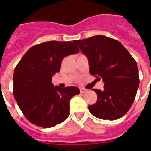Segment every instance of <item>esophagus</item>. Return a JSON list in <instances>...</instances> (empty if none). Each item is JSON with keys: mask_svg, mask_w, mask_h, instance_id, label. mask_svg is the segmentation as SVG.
I'll use <instances>...</instances> for the list:
<instances>
[{"mask_svg": "<svg viewBox=\"0 0 151 151\" xmlns=\"http://www.w3.org/2000/svg\"><path fill=\"white\" fill-rule=\"evenodd\" d=\"M87 89L84 88H80V92L82 93V94H84V93H86L87 92Z\"/></svg>", "mask_w": 151, "mask_h": 151, "instance_id": "obj_1", "label": "esophagus"}]
</instances>
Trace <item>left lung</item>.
I'll list each match as a JSON object with an SVG mask.
<instances>
[{
	"mask_svg": "<svg viewBox=\"0 0 151 151\" xmlns=\"http://www.w3.org/2000/svg\"><path fill=\"white\" fill-rule=\"evenodd\" d=\"M75 44L88 57L89 72L102 79L97 102L88 106L90 113L101 119L115 120L123 116L132 105L140 83L137 63L117 40L95 35Z\"/></svg>",
	"mask_w": 151,
	"mask_h": 151,
	"instance_id": "obj_1",
	"label": "left lung"
}]
</instances>
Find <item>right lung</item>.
Listing matches in <instances>:
<instances>
[{"mask_svg": "<svg viewBox=\"0 0 151 151\" xmlns=\"http://www.w3.org/2000/svg\"><path fill=\"white\" fill-rule=\"evenodd\" d=\"M78 50L71 41H47L32 47L18 63L13 73V95L29 122L50 128L69 116L70 99L79 94V89L60 88L51 81L64 57Z\"/></svg>", "mask_w": 151, "mask_h": 151, "instance_id": "add662e5", "label": "right lung"}]
</instances>
